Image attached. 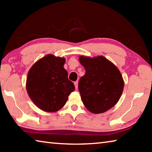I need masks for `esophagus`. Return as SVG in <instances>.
<instances>
[{"instance_id": "obj_1", "label": "esophagus", "mask_w": 152, "mask_h": 152, "mask_svg": "<svg viewBox=\"0 0 152 152\" xmlns=\"http://www.w3.org/2000/svg\"><path fill=\"white\" fill-rule=\"evenodd\" d=\"M74 86H75L76 89H78V81L74 82Z\"/></svg>"}]
</instances>
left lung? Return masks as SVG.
I'll return each mask as SVG.
<instances>
[{
  "label": "left lung",
  "mask_w": 152,
  "mask_h": 152,
  "mask_svg": "<svg viewBox=\"0 0 152 152\" xmlns=\"http://www.w3.org/2000/svg\"><path fill=\"white\" fill-rule=\"evenodd\" d=\"M79 61L85 74L78 82V91L84 106L92 113L106 112L119 101L124 87L121 74L103 56H80Z\"/></svg>",
  "instance_id": "8db88e82"
}]
</instances>
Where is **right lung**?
<instances>
[{"label":"right lung","mask_w":152,"mask_h":152,"mask_svg":"<svg viewBox=\"0 0 152 152\" xmlns=\"http://www.w3.org/2000/svg\"><path fill=\"white\" fill-rule=\"evenodd\" d=\"M65 59L48 55L37 61L27 74V93L35 105L46 112L61 109L72 92L74 83L64 69Z\"/></svg>","instance_id":"right-lung-1"}]
</instances>
